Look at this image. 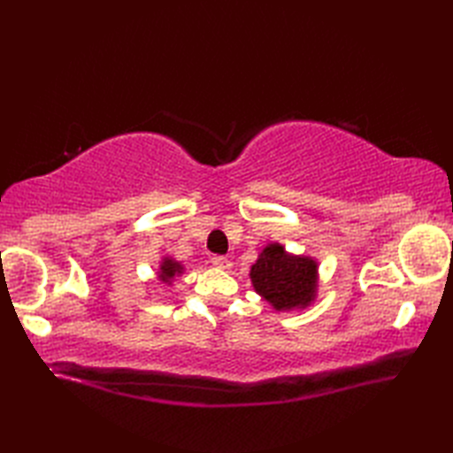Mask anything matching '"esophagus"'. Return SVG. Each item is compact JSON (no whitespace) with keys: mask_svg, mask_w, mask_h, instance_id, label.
<instances>
[{"mask_svg":"<svg viewBox=\"0 0 453 453\" xmlns=\"http://www.w3.org/2000/svg\"><path fill=\"white\" fill-rule=\"evenodd\" d=\"M211 265L218 266V268H224V271H226V268L232 266V261H229V258L224 257V255H214V257H211Z\"/></svg>","mask_w":453,"mask_h":453,"instance_id":"esophagus-1","label":"esophagus"}]
</instances>
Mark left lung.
I'll use <instances>...</instances> for the list:
<instances>
[{
	"mask_svg": "<svg viewBox=\"0 0 453 453\" xmlns=\"http://www.w3.org/2000/svg\"><path fill=\"white\" fill-rule=\"evenodd\" d=\"M317 265L311 258L290 257L282 245H268L251 268L255 290L276 310L305 307L315 294Z\"/></svg>",
	"mask_w": 453,
	"mask_h": 453,
	"instance_id": "8db88e82",
	"label": "left lung"
}]
</instances>
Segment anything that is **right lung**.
Instances as JSON below:
<instances>
[{"label":"right lung","instance_id":"right-lung-1","mask_svg":"<svg viewBox=\"0 0 453 453\" xmlns=\"http://www.w3.org/2000/svg\"><path fill=\"white\" fill-rule=\"evenodd\" d=\"M177 273H180V265L179 263H173L171 258H165V261H163V265H161V274H159V278L163 282H169L173 276H175Z\"/></svg>","mask_w":453,"mask_h":453}]
</instances>
